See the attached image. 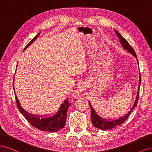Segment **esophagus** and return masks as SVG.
Returning <instances> with one entry per match:
<instances>
[{
	"label": "esophagus",
	"instance_id": "34e87169",
	"mask_svg": "<svg viewBox=\"0 0 152 152\" xmlns=\"http://www.w3.org/2000/svg\"><path fill=\"white\" fill-rule=\"evenodd\" d=\"M75 93H76L78 95H80V96H82V94H80V93H78V92H75Z\"/></svg>",
	"mask_w": 152,
	"mask_h": 152
}]
</instances>
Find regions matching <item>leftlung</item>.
<instances>
[{
  "mask_svg": "<svg viewBox=\"0 0 152 152\" xmlns=\"http://www.w3.org/2000/svg\"><path fill=\"white\" fill-rule=\"evenodd\" d=\"M114 31L116 33L118 38L119 39V41H120V42H121V45H122L123 48L125 49L126 51H127L129 53H130L132 55H133V56H134L137 59V56L135 53V51L134 50V49L131 48V46L129 45V44L128 43L127 41L125 39H124L116 30H114ZM137 63H138V61H137ZM141 81V75H140V72L139 85H138V88H137V93L135 101H134V103H133L132 107H131V108L129 109V110L127 113H126V114H124L122 116H120L117 118H114L113 119L103 118L102 117H101L99 115L97 114V113L95 112V110H94L93 107L91 106V103L89 102V104L90 106L91 110V118L92 123H93V125L95 127L99 129L103 130V131H107V130L112 129L115 127L118 126H120L123 122H125L126 121V119L128 118V117L129 116L130 113L132 112L133 109H134L137 106V101H138V98H139Z\"/></svg>",
  "mask_w": 152,
  "mask_h": 152,
  "instance_id": "8db88e82",
  "label": "left lung"
}]
</instances>
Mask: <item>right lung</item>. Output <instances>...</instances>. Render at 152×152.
Instances as JSON below:
<instances>
[{
  "instance_id": "1",
  "label": "right lung",
  "mask_w": 152,
  "mask_h": 152,
  "mask_svg": "<svg viewBox=\"0 0 152 152\" xmlns=\"http://www.w3.org/2000/svg\"><path fill=\"white\" fill-rule=\"evenodd\" d=\"M40 33H39L28 44L26 45V46L25 48L23 51L34 42L35 40L38 37V36L40 35ZM14 80H15V79H14ZM13 88L15 93V87H13ZM15 96L18 110H19L20 113L24 116V117L28 121V122H30V124L32 126L35 127V128L38 129L40 131H48L50 132H57L65 126V124L66 121L67 111L70 105V103L68 102V98H66L63 101L61 105L59 106L58 110L57 112H55V113H53L52 115H37L31 114L25 111V110L21 107L16 93Z\"/></svg>"
}]
</instances>
